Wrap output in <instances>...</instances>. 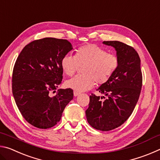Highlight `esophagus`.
<instances>
[{
	"label": "esophagus",
	"mask_w": 160,
	"mask_h": 160,
	"mask_svg": "<svg viewBox=\"0 0 160 160\" xmlns=\"http://www.w3.org/2000/svg\"><path fill=\"white\" fill-rule=\"evenodd\" d=\"M73 94H74V96H75V97H77V96H79V95H80V92H78L74 91Z\"/></svg>",
	"instance_id": "1"
}]
</instances>
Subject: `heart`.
<instances>
[{
	"label": "heart",
	"mask_w": 160,
	"mask_h": 160,
	"mask_svg": "<svg viewBox=\"0 0 160 160\" xmlns=\"http://www.w3.org/2000/svg\"><path fill=\"white\" fill-rule=\"evenodd\" d=\"M119 61L115 55L107 53L95 44H88L78 48L74 56L66 55L62 58L61 68L68 76H72L80 68L82 74L66 81V85L78 92L106 83L118 67Z\"/></svg>",
	"instance_id": "obj_1"
}]
</instances>
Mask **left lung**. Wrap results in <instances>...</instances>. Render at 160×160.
Instances as JSON below:
<instances>
[{"instance_id":"1","label":"left lung","mask_w":160,"mask_h":160,"mask_svg":"<svg viewBox=\"0 0 160 160\" xmlns=\"http://www.w3.org/2000/svg\"><path fill=\"white\" fill-rule=\"evenodd\" d=\"M103 44L115 48L118 67L109 80L97 90L106 98L92 94L85 113L92 127L109 131L125 123L133 112L141 92L142 75L139 55L133 47L118 41Z\"/></svg>"}]
</instances>
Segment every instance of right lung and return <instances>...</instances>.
<instances>
[{
    "label": "right lung",
    "instance_id": "add662e5",
    "mask_svg": "<svg viewBox=\"0 0 160 160\" xmlns=\"http://www.w3.org/2000/svg\"><path fill=\"white\" fill-rule=\"evenodd\" d=\"M72 49L66 39L47 37L30 42L19 54L12 71V94L22 116L34 127L56 125L73 98L70 88L51 94L63 79L62 58Z\"/></svg>",
    "mask_w": 160,
    "mask_h": 160
}]
</instances>
